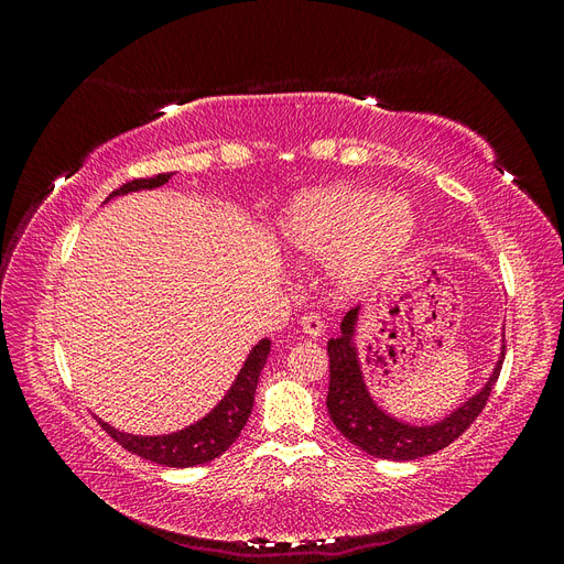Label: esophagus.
Here are the masks:
<instances>
[{"mask_svg":"<svg viewBox=\"0 0 564 564\" xmlns=\"http://www.w3.org/2000/svg\"><path fill=\"white\" fill-rule=\"evenodd\" d=\"M301 329L308 334V336H319L322 334V329H324V324H322V319H319V315H315V313H305L303 317H301Z\"/></svg>","mask_w":564,"mask_h":564,"instance_id":"obj_1","label":"esophagus"}]
</instances>
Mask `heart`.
<instances>
[{"label":"heart","mask_w":564,"mask_h":564,"mask_svg":"<svg viewBox=\"0 0 564 564\" xmlns=\"http://www.w3.org/2000/svg\"><path fill=\"white\" fill-rule=\"evenodd\" d=\"M416 214L406 197L338 183L299 197L282 240L301 261H332L338 286L355 292L406 249Z\"/></svg>","instance_id":"1"}]
</instances>
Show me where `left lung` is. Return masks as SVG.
Wrapping results in <instances>:
<instances>
[{
  "mask_svg": "<svg viewBox=\"0 0 564 564\" xmlns=\"http://www.w3.org/2000/svg\"><path fill=\"white\" fill-rule=\"evenodd\" d=\"M357 313H360V308H352L346 313L344 322H340V334L336 338H329L327 344V409L340 435L348 437L355 447H360L369 456L390 460H414L449 447L456 437H460L470 429V423L480 416L485 409L489 392L501 373L506 344L497 369H494L487 386L477 392V395H473L466 404H460L454 414L442 419L435 425H409L388 416L367 392L360 360H357V350L352 344Z\"/></svg>",
  "mask_w": 564,
  "mask_h": 564,
  "instance_id": "left-lung-1",
  "label": "left lung"
}]
</instances>
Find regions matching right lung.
<instances>
[{"label":"right lung","instance_id":"add662e5","mask_svg":"<svg viewBox=\"0 0 564 564\" xmlns=\"http://www.w3.org/2000/svg\"><path fill=\"white\" fill-rule=\"evenodd\" d=\"M169 178H172V174L135 178L124 183L122 187H117L110 197L127 195L133 191H152V187L164 185ZM268 352H270V340L263 338L259 340V346L249 352L245 367L240 369V373H237L232 388L228 390V395L220 400L216 409H212V412L202 421L187 425V429L178 433L141 437V435L119 433L117 429H112V425L98 419L100 429H104L117 445H122L127 452L135 456L152 460V464H162L172 468H193V466L209 464V460L218 458L237 437H240L242 429L247 425V419L253 406L256 383H259L261 369L268 360Z\"/></svg>","mask_w":564,"mask_h":564}]
</instances>
